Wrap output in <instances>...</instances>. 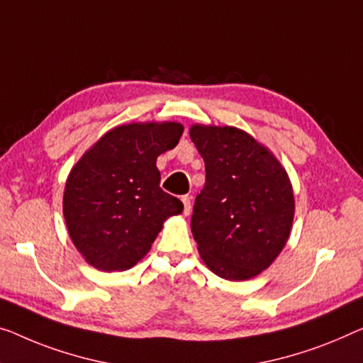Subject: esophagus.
<instances>
[{
  "label": "esophagus",
  "mask_w": 363,
  "mask_h": 363,
  "mask_svg": "<svg viewBox=\"0 0 363 363\" xmlns=\"http://www.w3.org/2000/svg\"><path fill=\"white\" fill-rule=\"evenodd\" d=\"M182 203H184V215L191 213V197L184 196L182 197Z\"/></svg>",
  "instance_id": "1"
}]
</instances>
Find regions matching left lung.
<instances>
[{"mask_svg": "<svg viewBox=\"0 0 363 363\" xmlns=\"http://www.w3.org/2000/svg\"><path fill=\"white\" fill-rule=\"evenodd\" d=\"M189 135L207 172L191 221L200 257L221 279L256 277L290 238V177L272 151L245 130L194 123Z\"/></svg>", "mask_w": 363, "mask_h": 363, "instance_id": "8db88e82", "label": "left lung"}]
</instances>
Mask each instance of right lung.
<instances>
[{
    "label": "right lung",
    "instance_id": "add662e5",
    "mask_svg": "<svg viewBox=\"0 0 363 363\" xmlns=\"http://www.w3.org/2000/svg\"><path fill=\"white\" fill-rule=\"evenodd\" d=\"M179 122L113 127L78 160L63 192L68 235L84 261L102 272L127 270L147 256L179 199L160 187L156 160L179 143Z\"/></svg>",
    "mask_w": 363,
    "mask_h": 363
}]
</instances>
